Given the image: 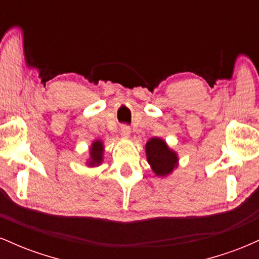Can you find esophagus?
I'll return each instance as SVG.
<instances>
[{
    "label": "esophagus",
    "mask_w": 259,
    "mask_h": 259,
    "mask_svg": "<svg viewBox=\"0 0 259 259\" xmlns=\"http://www.w3.org/2000/svg\"><path fill=\"white\" fill-rule=\"evenodd\" d=\"M120 133H121V135L124 136V138H129L130 127L127 125H123V126H121V129H120Z\"/></svg>",
    "instance_id": "obj_1"
}]
</instances>
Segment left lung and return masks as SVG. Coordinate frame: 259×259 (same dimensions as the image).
Segmentation results:
<instances>
[{
  "label": "left lung",
  "instance_id": "obj_1",
  "mask_svg": "<svg viewBox=\"0 0 259 259\" xmlns=\"http://www.w3.org/2000/svg\"><path fill=\"white\" fill-rule=\"evenodd\" d=\"M147 160L157 175H168L177 167V154L170 151L163 140L151 139L146 144Z\"/></svg>",
  "mask_w": 259,
  "mask_h": 259
}]
</instances>
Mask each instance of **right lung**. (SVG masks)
Segmentation results:
<instances>
[{
  "label": "right lung",
  "mask_w": 259,
  "mask_h": 259,
  "mask_svg": "<svg viewBox=\"0 0 259 259\" xmlns=\"http://www.w3.org/2000/svg\"><path fill=\"white\" fill-rule=\"evenodd\" d=\"M102 152H103V145L101 141H95L92 144L91 147V160L89 164L95 165V164H100L101 160H102Z\"/></svg>",
  "instance_id": "add662e5"
}]
</instances>
